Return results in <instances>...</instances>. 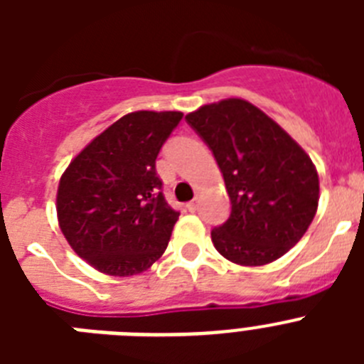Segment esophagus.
<instances>
[{"mask_svg": "<svg viewBox=\"0 0 364 364\" xmlns=\"http://www.w3.org/2000/svg\"><path fill=\"white\" fill-rule=\"evenodd\" d=\"M186 208H188L189 211H197L198 210V200H197V198H195V200H191V202H188V205H186Z\"/></svg>", "mask_w": 364, "mask_h": 364, "instance_id": "34e87169", "label": "esophagus"}]
</instances>
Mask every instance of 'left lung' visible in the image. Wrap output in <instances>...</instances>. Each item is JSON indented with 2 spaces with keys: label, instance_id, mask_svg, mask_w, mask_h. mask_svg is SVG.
Listing matches in <instances>:
<instances>
[{
  "label": "left lung",
  "instance_id": "1",
  "mask_svg": "<svg viewBox=\"0 0 364 364\" xmlns=\"http://www.w3.org/2000/svg\"><path fill=\"white\" fill-rule=\"evenodd\" d=\"M186 120L220 167L231 215L211 231L217 252L240 266H264L294 247L319 205V175L290 134L242 98L202 105Z\"/></svg>",
  "mask_w": 364,
  "mask_h": 364
}]
</instances>
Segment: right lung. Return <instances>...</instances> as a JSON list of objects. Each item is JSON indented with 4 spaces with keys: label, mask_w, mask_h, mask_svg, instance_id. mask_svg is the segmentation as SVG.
Listing matches in <instances>:
<instances>
[{
    "label": "right lung",
    "mask_w": 364,
    "mask_h": 364,
    "mask_svg": "<svg viewBox=\"0 0 364 364\" xmlns=\"http://www.w3.org/2000/svg\"><path fill=\"white\" fill-rule=\"evenodd\" d=\"M180 111H134L73 159L58 186V224L87 264L112 277L146 272L166 252L178 211L162 195L156 156Z\"/></svg>",
    "instance_id": "add662e5"
}]
</instances>
